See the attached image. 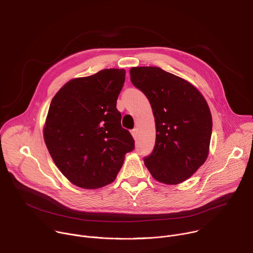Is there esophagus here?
I'll return each instance as SVG.
<instances>
[{
    "mask_svg": "<svg viewBox=\"0 0 253 253\" xmlns=\"http://www.w3.org/2000/svg\"><path fill=\"white\" fill-rule=\"evenodd\" d=\"M137 133H138V131H137V129H136V128H135V129H133V130L131 131V134H132V136H133V138H134V139H136V138H137V135H138Z\"/></svg>",
    "mask_w": 253,
    "mask_h": 253,
    "instance_id": "obj_1",
    "label": "esophagus"
}]
</instances>
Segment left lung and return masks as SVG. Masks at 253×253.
I'll list each match as a JSON object with an SVG mask.
<instances>
[{
  "label": "left lung",
  "instance_id": "8db88e82",
  "mask_svg": "<svg viewBox=\"0 0 253 253\" xmlns=\"http://www.w3.org/2000/svg\"><path fill=\"white\" fill-rule=\"evenodd\" d=\"M130 76L155 118V146L144 164L161 183L185 181L209 153L212 117L206 100L192 84L158 67H133Z\"/></svg>",
  "mask_w": 253,
  "mask_h": 253
}]
</instances>
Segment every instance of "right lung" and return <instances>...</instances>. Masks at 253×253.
Here are the masks:
<instances>
[{"instance_id":"right-lung-1","label":"right lung","mask_w":253,"mask_h":253,"mask_svg":"<svg viewBox=\"0 0 253 253\" xmlns=\"http://www.w3.org/2000/svg\"><path fill=\"white\" fill-rule=\"evenodd\" d=\"M124 69H104L75 78L54 96L44 140L63 175L74 185L96 189L112 183L134 139L121 126L118 96L125 82Z\"/></svg>"}]
</instances>
